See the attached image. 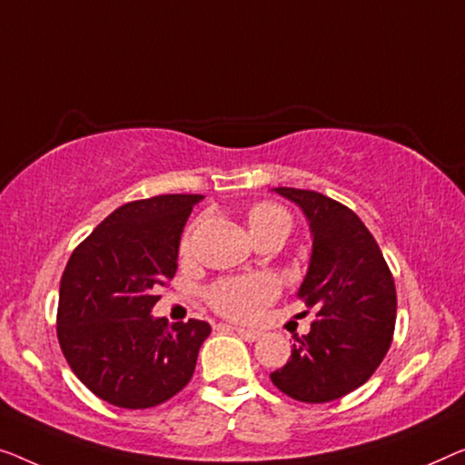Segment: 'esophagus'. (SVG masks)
Listing matches in <instances>:
<instances>
[{"label":"esophagus","mask_w":465,"mask_h":465,"mask_svg":"<svg viewBox=\"0 0 465 465\" xmlns=\"http://www.w3.org/2000/svg\"><path fill=\"white\" fill-rule=\"evenodd\" d=\"M235 334H238L240 338H244V341H248V342H254L256 338H261V331H256V330H246V328H238V325H233L232 328Z\"/></svg>","instance_id":"34e87169"}]
</instances>
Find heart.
Masks as SVG:
<instances>
[{"instance_id":"obj_1","label":"heart","mask_w":465,"mask_h":465,"mask_svg":"<svg viewBox=\"0 0 465 465\" xmlns=\"http://www.w3.org/2000/svg\"><path fill=\"white\" fill-rule=\"evenodd\" d=\"M292 219L286 209L282 206L262 203L256 204L248 213V230L252 238H261L267 233H290ZM193 244V230L183 235L182 251L190 252ZM275 283L269 277H238V280H227L217 283L211 290L213 307L233 320H251L265 304L273 299Z\"/></svg>"}]
</instances>
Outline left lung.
I'll list each match as a JSON object with an SVG mask.
<instances>
[{
  "label": "left lung",
  "instance_id": "left-lung-1",
  "mask_svg": "<svg viewBox=\"0 0 465 465\" xmlns=\"http://www.w3.org/2000/svg\"><path fill=\"white\" fill-rule=\"evenodd\" d=\"M302 211L311 256L296 299L315 311L311 331L272 382L302 403H328L365 384L392 341L397 292L363 221L320 192L273 188Z\"/></svg>",
  "mask_w": 465,
  "mask_h": 465
}]
</instances>
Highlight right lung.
Instances as JSON below:
<instances>
[{"instance_id": "1", "label": "right lung", "mask_w": 465, "mask_h": 465, "mask_svg": "<svg viewBox=\"0 0 465 465\" xmlns=\"http://www.w3.org/2000/svg\"><path fill=\"white\" fill-rule=\"evenodd\" d=\"M200 193H166L108 214L66 262L58 341L68 365L95 397L148 410L190 382L211 325H169L152 315L177 272L179 244Z\"/></svg>"}]
</instances>
